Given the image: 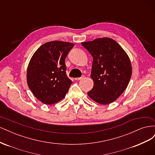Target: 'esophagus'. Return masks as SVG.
Instances as JSON below:
<instances>
[{"mask_svg":"<svg viewBox=\"0 0 155 155\" xmlns=\"http://www.w3.org/2000/svg\"><path fill=\"white\" fill-rule=\"evenodd\" d=\"M84 78V76H81V77H80V78H75V80H81V79H83Z\"/></svg>","mask_w":155,"mask_h":155,"instance_id":"obj_1","label":"esophagus"}]
</instances>
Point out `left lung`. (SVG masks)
Returning a JSON list of instances; mask_svg holds the SVG:
<instances>
[{"mask_svg": "<svg viewBox=\"0 0 155 155\" xmlns=\"http://www.w3.org/2000/svg\"><path fill=\"white\" fill-rule=\"evenodd\" d=\"M81 45L93 58L91 76L94 87L88 95L98 104H109L128 85L132 74L129 56L117 42L108 37Z\"/></svg>", "mask_w": 155, "mask_h": 155, "instance_id": "obj_1", "label": "left lung"}]
</instances>
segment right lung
<instances>
[{
    "label": "right lung",
    "instance_id": "right-lung-1",
    "mask_svg": "<svg viewBox=\"0 0 155 155\" xmlns=\"http://www.w3.org/2000/svg\"><path fill=\"white\" fill-rule=\"evenodd\" d=\"M74 46L54 41L36 50L27 70V83L34 96L46 105L54 104L66 95L72 81L66 74L65 59Z\"/></svg>",
    "mask_w": 155,
    "mask_h": 155
}]
</instances>
